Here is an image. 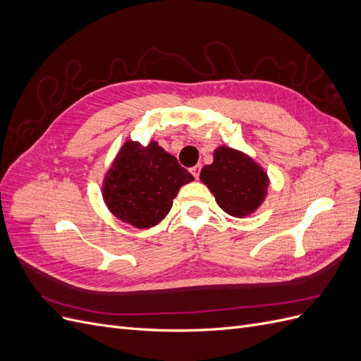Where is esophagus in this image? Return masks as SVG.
Instances as JSON below:
<instances>
[{
	"instance_id": "esophagus-1",
	"label": "esophagus",
	"mask_w": 361,
	"mask_h": 361,
	"mask_svg": "<svg viewBox=\"0 0 361 361\" xmlns=\"http://www.w3.org/2000/svg\"><path fill=\"white\" fill-rule=\"evenodd\" d=\"M200 170H202V166H200V164H197V166L191 167V173H192V176H194L195 179H199V176H200Z\"/></svg>"
}]
</instances>
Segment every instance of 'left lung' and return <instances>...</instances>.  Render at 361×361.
<instances>
[{
    "label": "left lung",
    "instance_id": "8db88e82",
    "mask_svg": "<svg viewBox=\"0 0 361 361\" xmlns=\"http://www.w3.org/2000/svg\"><path fill=\"white\" fill-rule=\"evenodd\" d=\"M200 179L221 209L238 218L255 212L268 188V176L253 159L224 146L214 152V162L203 167Z\"/></svg>",
    "mask_w": 361,
    "mask_h": 361
}]
</instances>
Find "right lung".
Returning <instances> with one entry per match:
<instances>
[{
    "label": "right lung",
    "instance_id": "1",
    "mask_svg": "<svg viewBox=\"0 0 361 361\" xmlns=\"http://www.w3.org/2000/svg\"><path fill=\"white\" fill-rule=\"evenodd\" d=\"M191 180L192 174L155 141H126L106 173L104 199L120 220L146 228L169 214L179 188Z\"/></svg>",
    "mask_w": 361,
    "mask_h": 361
}]
</instances>
